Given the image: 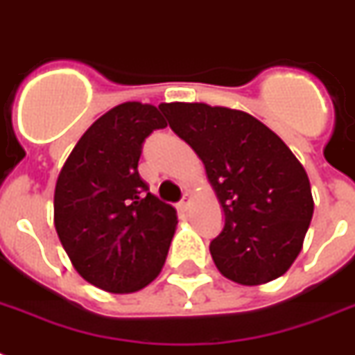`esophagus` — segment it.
<instances>
[{
  "label": "esophagus",
  "mask_w": 355,
  "mask_h": 355,
  "mask_svg": "<svg viewBox=\"0 0 355 355\" xmlns=\"http://www.w3.org/2000/svg\"><path fill=\"white\" fill-rule=\"evenodd\" d=\"M189 206H191V195L186 193L182 197V200L178 202V208H180V210H188Z\"/></svg>",
  "instance_id": "esophagus-1"
}]
</instances>
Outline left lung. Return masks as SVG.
<instances>
[{
	"label": "left lung",
	"mask_w": 355,
	"mask_h": 355,
	"mask_svg": "<svg viewBox=\"0 0 355 355\" xmlns=\"http://www.w3.org/2000/svg\"><path fill=\"white\" fill-rule=\"evenodd\" d=\"M178 138L199 155L225 211L210 252L223 276L259 286L297 259L313 217L309 178L269 127L241 110L205 103L158 107Z\"/></svg>",
	"instance_id": "1"
}]
</instances>
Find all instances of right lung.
<instances>
[{
    "label": "right lung",
    "mask_w": 355,
    "mask_h": 355,
    "mask_svg": "<svg viewBox=\"0 0 355 355\" xmlns=\"http://www.w3.org/2000/svg\"><path fill=\"white\" fill-rule=\"evenodd\" d=\"M166 127L153 105H118L83 134L58 175V239L75 270L108 293L138 291L166 261L177 210L138 173L144 141Z\"/></svg>",
    "instance_id": "right-lung-1"
}]
</instances>
